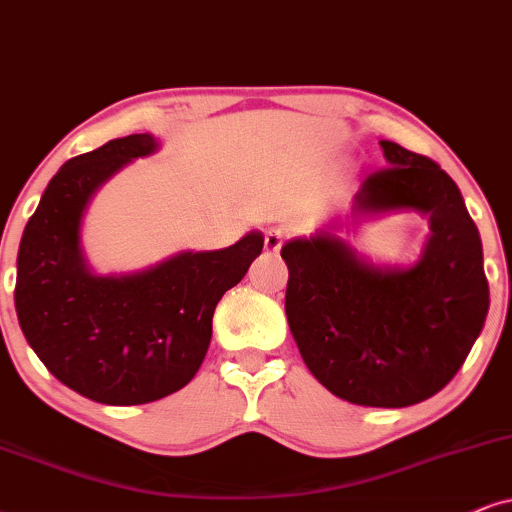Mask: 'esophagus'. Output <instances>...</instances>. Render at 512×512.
I'll use <instances>...</instances> for the list:
<instances>
[{
  "mask_svg": "<svg viewBox=\"0 0 512 512\" xmlns=\"http://www.w3.org/2000/svg\"><path fill=\"white\" fill-rule=\"evenodd\" d=\"M283 238H286V234H283L281 229H269L267 234H264V250L278 252L283 245Z\"/></svg>",
  "mask_w": 512,
  "mask_h": 512,
  "instance_id": "34e87169",
  "label": "esophagus"
}]
</instances>
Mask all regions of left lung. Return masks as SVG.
<instances>
[{"instance_id":"8db88e82","label":"left lung","mask_w":512,"mask_h":512,"mask_svg":"<svg viewBox=\"0 0 512 512\" xmlns=\"http://www.w3.org/2000/svg\"><path fill=\"white\" fill-rule=\"evenodd\" d=\"M387 167L357 193L352 217L416 210L430 238L413 267H373L338 236L293 238L286 316L304 364L335 397L401 409L449 383L489 312L480 231L456 181L394 141H380Z\"/></svg>"}]
</instances>
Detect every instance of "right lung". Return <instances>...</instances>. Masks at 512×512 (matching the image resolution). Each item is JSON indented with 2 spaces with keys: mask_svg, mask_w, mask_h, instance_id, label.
<instances>
[{
  "mask_svg": "<svg viewBox=\"0 0 512 512\" xmlns=\"http://www.w3.org/2000/svg\"><path fill=\"white\" fill-rule=\"evenodd\" d=\"M155 148L151 134H129L68 160L18 248L14 300L25 340L51 375L99 404H148L189 385L210 347L217 302L264 245L250 231L224 250L179 252L134 274H92L80 245L84 210L103 181Z\"/></svg>",
  "mask_w": 512,
  "mask_h": 512,
  "instance_id": "obj_1",
  "label": "right lung"
}]
</instances>
